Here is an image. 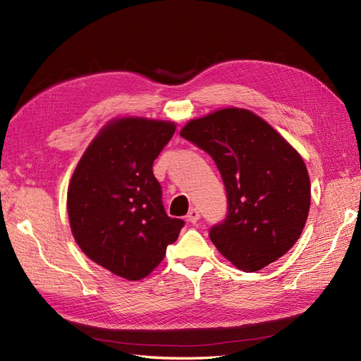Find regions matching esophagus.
Segmentation results:
<instances>
[{
    "instance_id": "1",
    "label": "esophagus",
    "mask_w": 361,
    "mask_h": 361,
    "mask_svg": "<svg viewBox=\"0 0 361 361\" xmlns=\"http://www.w3.org/2000/svg\"><path fill=\"white\" fill-rule=\"evenodd\" d=\"M200 210L198 209H195V207H192L190 210H189V214L186 215V218H188V221H189V223H192V224H195L197 223V221L200 219Z\"/></svg>"
}]
</instances>
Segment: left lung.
Returning <instances> with one entry per match:
<instances>
[{
  "instance_id": "obj_1",
  "label": "left lung",
  "mask_w": 361,
  "mask_h": 361,
  "mask_svg": "<svg viewBox=\"0 0 361 361\" xmlns=\"http://www.w3.org/2000/svg\"><path fill=\"white\" fill-rule=\"evenodd\" d=\"M180 135L214 159L224 181L227 216L209 233L218 252L247 273L288 252L302 235L311 204L300 154L244 108L190 120Z\"/></svg>"
}]
</instances>
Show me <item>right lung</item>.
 Masks as SVG:
<instances>
[{
  "instance_id": "add662e5",
  "label": "right lung",
  "mask_w": 361,
  "mask_h": 361,
  "mask_svg": "<svg viewBox=\"0 0 361 361\" xmlns=\"http://www.w3.org/2000/svg\"><path fill=\"white\" fill-rule=\"evenodd\" d=\"M173 122L111 120L100 129L70 180L67 209L80 250L128 281H140L177 241L184 221L166 215L154 160L175 133Z\"/></svg>"
}]
</instances>
